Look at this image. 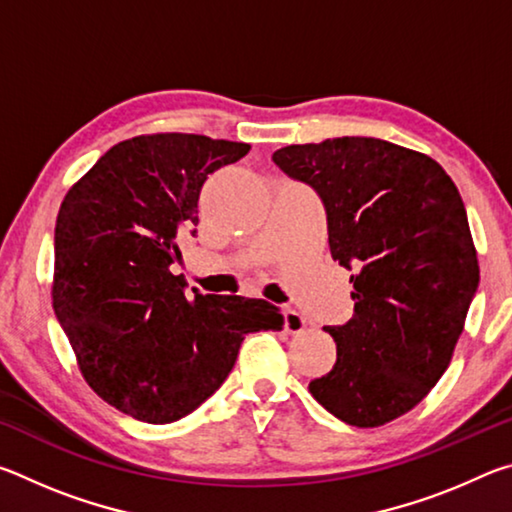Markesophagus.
Instances as JSON below:
<instances>
[{"label": "esophagus", "mask_w": 512, "mask_h": 512, "mask_svg": "<svg viewBox=\"0 0 512 512\" xmlns=\"http://www.w3.org/2000/svg\"><path fill=\"white\" fill-rule=\"evenodd\" d=\"M284 329H287L289 334H300L302 329H305V318H302L296 309L287 307L284 309Z\"/></svg>", "instance_id": "esophagus-1"}]
</instances>
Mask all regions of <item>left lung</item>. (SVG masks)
<instances>
[{"label":"left lung","instance_id":"1","mask_svg":"<svg viewBox=\"0 0 512 512\" xmlns=\"http://www.w3.org/2000/svg\"><path fill=\"white\" fill-rule=\"evenodd\" d=\"M273 162L320 196L352 273L354 316L323 327L336 363L309 393L352 427L400 418L443 377L479 289L463 198L429 155L377 137L291 144Z\"/></svg>","mask_w":512,"mask_h":512}]
</instances>
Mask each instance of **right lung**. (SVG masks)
<instances>
[{
  "label": "right lung",
  "instance_id": "add662e5",
  "mask_svg": "<svg viewBox=\"0 0 512 512\" xmlns=\"http://www.w3.org/2000/svg\"><path fill=\"white\" fill-rule=\"evenodd\" d=\"M244 142L158 133L119 142L69 189L54 235V314L101 400L149 424L198 409L235 366L241 341L282 329L266 300L185 296L176 239L196 235L210 173Z\"/></svg>",
  "mask_w": 512,
  "mask_h": 512
}]
</instances>
